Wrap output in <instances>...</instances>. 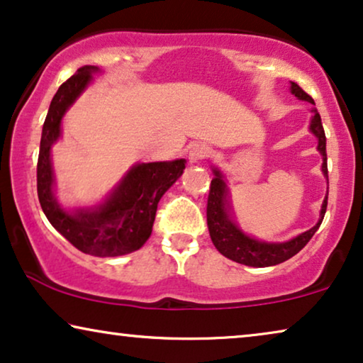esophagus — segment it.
Listing matches in <instances>:
<instances>
[{
	"label": "esophagus",
	"mask_w": 363,
	"mask_h": 363,
	"mask_svg": "<svg viewBox=\"0 0 363 363\" xmlns=\"http://www.w3.org/2000/svg\"><path fill=\"white\" fill-rule=\"evenodd\" d=\"M208 155H210V147L205 145V143H195L190 148V153H188V160L191 163H196L200 160H205Z\"/></svg>",
	"instance_id": "esophagus-1"
}]
</instances>
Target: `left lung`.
<instances>
[{
    "instance_id": "left-lung-1",
    "label": "left lung",
    "mask_w": 363,
    "mask_h": 363,
    "mask_svg": "<svg viewBox=\"0 0 363 363\" xmlns=\"http://www.w3.org/2000/svg\"><path fill=\"white\" fill-rule=\"evenodd\" d=\"M291 92L296 97H299L301 101H307L314 104L309 94L302 91L296 82H291ZM314 117L311 118V132L314 133L319 140L317 150L322 155V172L329 183V172H327V152H325V132L322 127V121L319 112L315 108H312ZM215 178L211 180L210 185V195H208V206H206V221H208V230H210V236L213 245L216 246V250L221 252L223 256H226L228 259L240 262L245 266L252 267H267V266H276L281 264L287 259H291L292 256H296L307 242L311 241V238L314 236V233L319 230L322 220H324L325 210H327V198L322 203L320 218L317 221L314 228H311L309 231L302 233V235L292 238V240L286 242H266V241H257L255 238L247 236L242 233L231 216V206L228 201V188L226 183L223 180V175L220 170H213ZM329 195V190H327Z\"/></svg>"
}]
</instances>
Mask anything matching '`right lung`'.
I'll return each instance as SVG.
<instances>
[{"label": "right lung", "mask_w": 363, "mask_h": 363, "mask_svg": "<svg viewBox=\"0 0 363 363\" xmlns=\"http://www.w3.org/2000/svg\"><path fill=\"white\" fill-rule=\"evenodd\" d=\"M96 66H82L57 89L43 125L38 158V196L49 223L79 251L116 257L140 250L152 235L157 205L182 177L185 160L137 163L111 196L94 208L66 211L54 196L51 147L61 137L64 113L92 81Z\"/></svg>", "instance_id": "obj_1"}]
</instances>
